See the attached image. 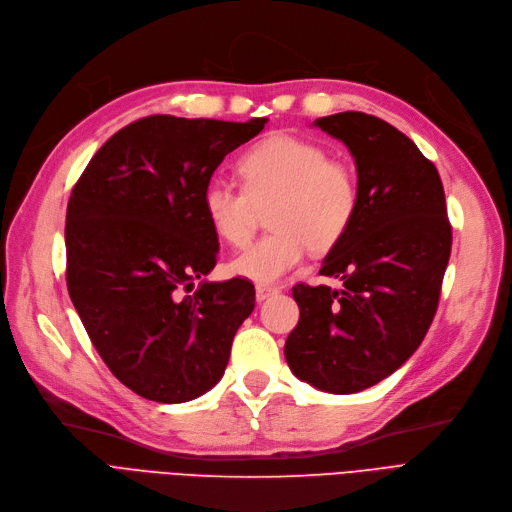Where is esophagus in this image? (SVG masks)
I'll return each mask as SVG.
<instances>
[{"label":"esophagus","mask_w":512,"mask_h":512,"mask_svg":"<svg viewBox=\"0 0 512 512\" xmlns=\"http://www.w3.org/2000/svg\"><path fill=\"white\" fill-rule=\"evenodd\" d=\"M275 294H277V290H275V288H267V285H258V288H256V300H258V302L269 300V298L275 296Z\"/></svg>","instance_id":"34e87169"}]
</instances>
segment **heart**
<instances>
[{
  "label": "heart",
  "instance_id": "b5f03b06",
  "mask_svg": "<svg viewBox=\"0 0 512 512\" xmlns=\"http://www.w3.org/2000/svg\"><path fill=\"white\" fill-rule=\"evenodd\" d=\"M243 187L210 180L201 195L212 231L235 248L254 235L269 208L273 229L231 262L237 277L275 285L296 271L309 248L330 252L349 233L359 210L357 174L315 142L288 134L264 138L239 159Z\"/></svg>",
  "mask_w": 512,
  "mask_h": 512
}]
</instances>
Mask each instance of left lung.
Masks as SVG:
<instances>
[{"mask_svg": "<svg viewBox=\"0 0 512 512\" xmlns=\"http://www.w3.org/2000/svg\"><path fill=\"white\" fill-rule=\"evenodd\" d=\"M355 157L359 210L325 256L340 290L298 283L285 359L325 393H359L414 355L437 313L452 227L437 168L386 121L344 111L315 121Z\"/></svg>", "mask_w": 512, "mask_h": 512, "instance_id": "obj_1", "label": "left lung"}]
</instances>
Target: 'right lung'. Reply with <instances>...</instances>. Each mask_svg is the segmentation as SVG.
<instances>
[{
  "instance_id": "right-lung-1",
  "label": "right lung",
  "mask_w": 512,
  "mask_h": 512,
  "mask_svg": "<svg viewBox=\"0 0 512 512\" xmlns=\"http://www.w3.org/2000/svg\"><path fill=\"white\" fill-rule=\"evenodd\" d=\"M264 124L138 119L96 151L71 191L69 296L102 361L140 397L185 403L210 391L254 311L250 281H201L195 292L193 281L218 254L203 189Z\"/></svg>"
}]
</instances>
